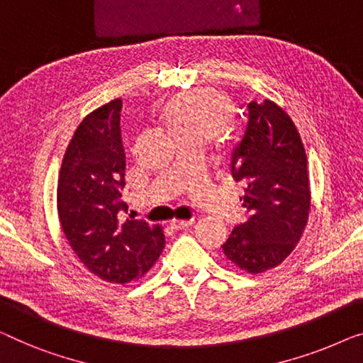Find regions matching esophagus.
<instances>
[{
    "label": "esophagus",
    "mask_w": 363,
    "mask_h": 363,
    "mask_svg": "<svg viewBox=\"0 0 363 363\" xmlns=\"http://www.w3.org/2000/svg\"><path fill=\"white\" fill-rule=\"evenodd\" d=\"M193 224V219H173L172 223H170V225H172V229H177V230H180V229H185V228H188V225H191Z\"/></svg>",
    "instance_id": "obj_1"
}]
</instances>
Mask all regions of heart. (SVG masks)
Returning a JSON list of instances; mask_svg holds the SVG:
<instances>
[{
  "instance_id": "b5f03b06",
  "label": "heart",
  "mask_w": 363,
  "mask_h": 363,
  "mask_svg": "<svg viewBox=\"0 0 363 363\" xmlns=\"http://www.w3.org/2000/svg\"><path fill=\"white\" fill-rule=\"evenodd\" d=\"M233 106L228 96L213 88H198L178 94L164 108V116L183 138H213L228 125Z\"/></svg>"
}]
</instances>
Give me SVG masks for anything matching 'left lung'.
I'll list each match as a JSON object with an SVG mask.
<instances>
[{
  "mask_svg": "<svg viewBox=\"0 0 363 363\" xmlns=\"http://www.w3.org/2000/svg\"><path fill=\"white\" fill-rule=\"evenodd\" d=\"M249 121L230 157V173L245 183L240 198L250 218L223 244L224 255L240 270L260 273L280 265L308 223V159L296 125L270 99L249 103Z\"/></svg>",
  "mask_w": 363,
  "mask_h": 363,
  "instance_id": "left-lung-1",
  "label": "left lung"
}]
</instances>
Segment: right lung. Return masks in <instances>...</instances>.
I'll use <instances>...</instances> for the list:
<instances>
[{
	"mask_svg": "<svg viewBox=\"0 0 363 363\" xmlns=\"http://www.w3.org/2000/svg\"><path fill=\"white\" fill-rule=\"evenodd\" d=\"M123 101L113 99L82 121L62 160L57 209L68 244L94 275L109 283L138 280L165 247L160 225L123 219L128 204L125 154L121 138Z\"/></svg>",
	"mask_w": 363,
	"mask_h": 363,
	"instance_id": "add662e5",
	"label": "right lung"
}]
</instances>
